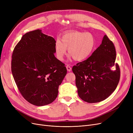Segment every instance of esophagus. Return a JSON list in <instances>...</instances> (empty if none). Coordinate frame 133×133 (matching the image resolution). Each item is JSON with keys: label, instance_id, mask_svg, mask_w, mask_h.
Instances as JSON below:
<instances>
[{"label": "esophagus", "instance_id": "obj_1", "mask_svg": "<svg viewBox=\"0 0 133 133\" xmlns=\"http://www.w3.org/2000/svg\"><path fill=\"white\" fill-rule=\"evenodd\" d=\"M66 68H67V70L68 71V72H71L72 71V68L69 65H67L66 66Z\"/></svg>", "mask_w": 133, "mask_h": 133}]
</instances>
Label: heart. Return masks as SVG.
<instances>
[{
    "label": "heart",
    "mask_w": 133,
    "mask_h": 133,
    "mask_svg": "<svg viewBox=\"0 0 133 133\" xmlns=\"http://www.w3.org/2000/svg\"><path fill=\"white\" fill-rule=\"evenodd\" d=\"M61 41L58 39L55 44V52L59 60H63L67 49L73 59L81 61L87 58L95 48L96 43L90 33L69 31L62 35Z\"/></svg>",
    "instance_id": "1"
}]
</instances>
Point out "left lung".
I'll return each instance as SVG.
<instances>
[{
	"instance_id": "left-lung-1",
	"label": "left lung",
	"mask_w": 133,
	"mask_h": 133,
	"mask_svg": "<svg viewBox=\"0 0 133 133\" xmlns=\"http://www.w3.org/2000/svg\"><path fill=\"white\" fill-rule=\"evenodd\" d=\"M115 59L114 44L105 35L102 44L88 58L73 67L78 95L82 100L99 102L115 90L120 78Z\"/></svg>"
}]
</instances>
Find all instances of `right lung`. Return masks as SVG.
<instances>
[{
    "instance_id": "right-lung-1",
    "label": "right lung",
    "mask_w": 133,
    "mask_h": 133,
    "mask_svg": "<svg viewBox=\"0 0 133 133\" xmlns=\"http://www.w3.org/2000/svg\"><path fill=\"white\" fill-rule=\"evenodd\" d=\"M54 39L36 30L25 33L14 48L11 71L20 93L30 103L43 106L57 98L67 73L55 57Z\"/></svg>"
}]
</instances>
